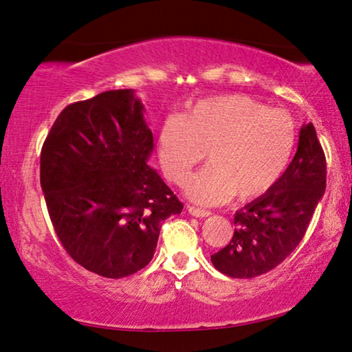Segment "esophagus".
Wrapping results in <instances>:
<instances>
[{
  "label": "esophagus",
  "mask_w": 352,
  "mask_h": 352,
  "mask_svg": "<svg viewBox=\"0 0 352 352\" xmlns=\"http://www.w3.org/2000/svg\"><path fill=\"white\" fill-rule=\"evenodd\" d=\"M188 214L193 215V217H199V219H204V217H209L210 212L209 210H204V209H199V208H195V206H187Z\"/></svg>",
  "instance_id": "esophagus-1"
}]
</instances>
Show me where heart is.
<instances>
[{
	"label": "heart",
	"mask_w": 352,
	"mask_h": 352,
	"mask_svg": "<svg viewBox=\"0 0 352 352\" xmlns=\"http://www.w3.org/2000/svg\"><path fill=\"white\" fill-rule=\"evenodd\" d=\"M294 144L288 113L242 94L199 100L182 118H165L157 135L162 170L175 184L208 151L209 165L186 184L188 197L201 204H220L231 195L242 201L261 197L283 175Z\"/></svg>",
	"instance_id": "b5f03b06"
}]
</instances>
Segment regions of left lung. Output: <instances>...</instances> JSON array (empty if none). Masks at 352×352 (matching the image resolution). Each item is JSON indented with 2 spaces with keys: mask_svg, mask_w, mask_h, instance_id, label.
<instances>
[{
  "mask_svg": "<svg viewBox=\"0 0 352 352\" xmlns=\"http://www.w3.org/2000/svg\"><path fill=\"white\" fill-rule=\"evenodd\" d=\"M326 192V155L311 122L304 124L294 159L269 190L236 210L230 244L210 256L232 278H253L283 263L310 225Z\"/></svg>",
  "mask_w": 352,
  "mask_h": 352,
  "instance_id": "8db88e82",
  "label": "left lung"
}]
</instances>
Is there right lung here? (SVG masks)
<instances>
[{
    "label": "right lung",
    "mask_w": 352,
    "mask_h": 352,
    "mask_svg": "<svg viewBox=\"0 0 352 352\" xmlns=\"http://www.w3.org/2000/svg\"><path fill=\"white\" fill-rule=\"evenodd\" d=\"M132 89L75 102L59 113L41 151V187L63 247L107 278L148 266L162 221L182 203L148 160L154 149Z\"/></svg>",
    "instance_id": "obj_1"
}]
</instances>
